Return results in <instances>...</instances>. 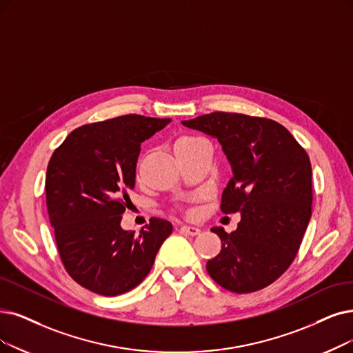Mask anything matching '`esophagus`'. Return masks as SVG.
I'll list each match as a JSON object with an SVG mask.
<instances>
[{"mask_svg": "<svg viewBox=\"0 0 353 353\" xmlns=\"http://www.w3.org/2000/svg\"><path fill=\"white\" fill-rule=\"evenodd\" d=\"M179 230L182 233L190 234V236H196V234H200V232H201L199 228H194V225H181Z\"/></svg>", "mask_w": 353, "mask_h": 353, "instance_id": "1", "label": "esophagus"}]
</instances>
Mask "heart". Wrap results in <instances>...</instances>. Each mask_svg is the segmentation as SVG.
<instances>
[{
  "label": "heart",
  "instance_id": "heart-1",
  "mask_svg": "<svg viewBox=\"0 0 353 353\" xmlns=\"http://www.w3.org/2000/svg\"><path fill=\"white\" fill-rule=\"evenodd\" d=\"M199 140H201V139H200V137H195V136H191V134H181V136H178V137L175 139V142H174V152L178 153L179 150H182V149H185V148L194 145L195 142H199Z\"/></svg>",
  "mask_w": 353,
  "mask_h": 353
}]
</instances>
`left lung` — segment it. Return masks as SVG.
Instances as JSON below:
<instances>
[{
  "label": "left lung",
  "instance_id": "obj_1",
  "mask_svg": "<svg viewBox=\"0 0 353 353\" xmlns=\"http://www.w3.org/2000/svg\"><path fill=\"white\" fill-rule=\"evenodd\" d=\"M217 137L233 168L221 195V211H241L219 255L207 262L216 283L237 294L259 291L283 275L295 259L312 217V163L304 148L275 120L214 111L182 121Z\"/></svg>",
  "mask_w": 353,
  "mask_h": 353
}]
</instances>
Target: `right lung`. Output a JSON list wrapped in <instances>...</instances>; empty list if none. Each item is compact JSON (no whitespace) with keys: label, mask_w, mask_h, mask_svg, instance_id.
Returning a JSON list of instances; mask_svg holds the SVG:
<instances>
[{"label":"right lung","mask_w":353,"mask_h":353,"mask_svg":"<svg viewBox=\"0 0 353 353\" xmlns=\"http://www.w3.org/2000/svg\"><path fill=\"white\" fill-rule=\"evenodd\" d=\"M169 119L125 114L83 124L56 148L46 172V204L69 276L104 297L146 278L172 224L152 217L139 234L120 221L134 187L140 143Z\"/></svg>","instance_id":"1"}]
</instances>
